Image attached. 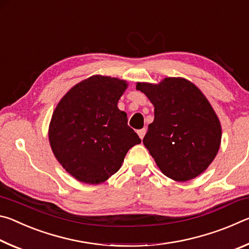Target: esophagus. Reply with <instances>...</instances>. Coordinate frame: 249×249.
<instances>
[{"label":"esophagus","instance_id":"obj_1","mask_svg":"<svg viewBox=\"0 0 249 249\" xmlns=\"http://www.w3.org/2000/svg\"><path fill=\"white\" fill-rule=\"evenodd\" d=\"M137 134H138V136L141 137V140H142V138H144V136H145V134H146V128H142L140 130H137Z\"/></svg>","mask_w":249,"mask_h":249}]
</instances>
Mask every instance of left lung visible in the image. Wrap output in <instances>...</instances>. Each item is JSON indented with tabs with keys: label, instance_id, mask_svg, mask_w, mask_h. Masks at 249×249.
<instances>
[{
	"label": "left lung",
	"instance_id": "1",
	"mask_svg": "<svg viewBox=\"0 0 249 249\" xmlns=\"http://www.w3.org/2000/svg\"><path fill=\"white\" fill-rule=\"evenodd\" d=\"M154 105L155 119L142 142L161 172L184 182L204 172L220 149L222 127L209 100L184 78L137 82Z\"/></svg>",
	"mask_w": 249,
	"mask_h": 249
}]
</instances>
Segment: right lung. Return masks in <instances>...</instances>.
I'll return each instance as SVG.
<instances>
[{
	"label": "right lung",
	"instance_id": "right-lung-1",
	"mask_svg": "<svg viewBox=\"0 0 249 249\" xmlns=\"http://www.w3.org/2000/svg\"><path fill=\"white\" fill-rule=\"evenodd\" d=\"M125 80L95 74L75 84L59 101L48 137L54 157L80 182L100 184L120 170L141 138L117 102Z\"/></svg>",
	"mask_w": 249,
	"mask_h": 249
}]
</instances>
